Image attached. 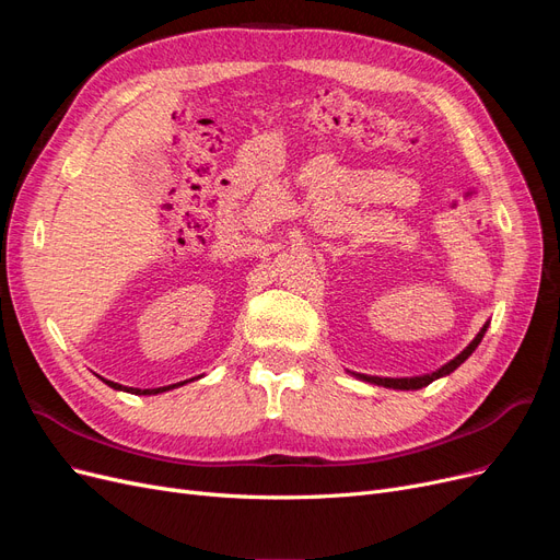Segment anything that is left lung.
I'll return each mask as SVG.
<instances>
[{
	"mask_svg": "<svg viewBox=\"0 0 560 560\" xmlns=\"http://www.w3.org/2000/svg\"><path fill=\"white\" fill-rule=\"evenodd\" d=\"M486 329H488V322L486 325L481 327V331L477 334V338H474V341L457 354L455 360H451L448 364H444L442 369H436V371H432V374H425V376H413V378H378V376H364V374H354L358 378H362V381H366V383H374V385H383V387H393V389H420V387H425V385H430L432 381H436V378H442V376H448L451 371H455L457 366H460L469 354L477 350V346L481 343V338H483V334H486Z\"/></svg>",
	"mask_w": 560,
	"mask_h": 560,
	"instance_id": "1",
	"label": "left lung"
}]
</instances>
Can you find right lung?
Here are the masks:
<instances>
[{
    "label": "right lung",
    "instance_id": "1",
    "mask_svg": "<svg viewBox=\"0 0 560 560\" xmlns=\"http://www.w3.org/2000/svg\"><path fill=\"white\" fill-rule=\"evenodd\" d=\"M105 381V378H103ZM109 387H114V389H126V393H132V395H159V393H165V389H173V387H177V385H184V383H175V385H165V387H154V389H140V387H126V385H118V383H114V381H105Z\"/></svg>",
    "mask_w": 560,
    "mask_h": 560
}]
</instances>
